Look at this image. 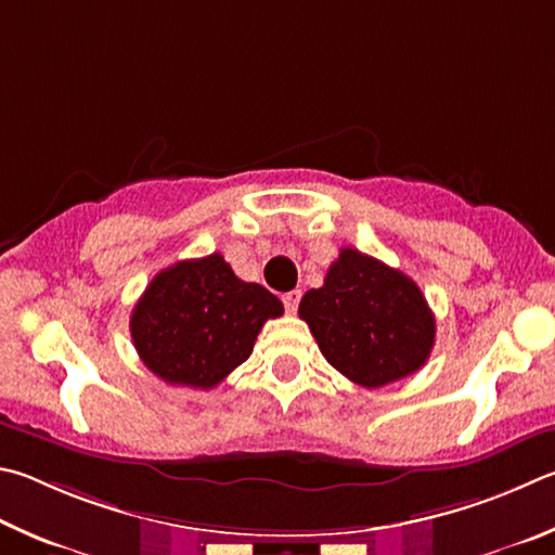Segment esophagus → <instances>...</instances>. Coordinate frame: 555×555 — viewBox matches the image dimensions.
Instances as JSON below:
<instances>
[{
  "mask_svg": "<svg viewBox=\"0 0 555 555\" xmlns=\"http://www.w3.org/2000/svg\"><path fill=\"white\" fill-rule=\"evenodd\" d=\"M299 299H302V293H299V289H293V293L283 295V305H285V309H287L289 314H295V312H297Z\"/></svg>",
  "mask_w": 555,
  "mask_h": 555,
  "instance_id": "34e87169",
  "label": "esophagus"
}]
</instances>
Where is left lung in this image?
Here are the masks:
<instances>
[{
	"instance_id": "obj_1",
	"label": "left lung",
	"mask_w": 555,
	"mask_h": 555,
	"mask_svg": "<svg viewBox=\"0 0 555 555\" xmlns=\"http://www.w3.org/2000/svg\"><path fill=\"white\" fill-rule=\"evenodd\" d=\"M299 317L326 361L367 390L420 371L436 338L414 280L356 248H341L324 285L302 297Z\"/></svg>"
}]
</instances>
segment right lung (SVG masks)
<instances>
[{"mask_svg": "<svg viewBox=\"0 0 555 555\" xmlns=\"http://www.w3.org/2000/svg\"><path fill=\"white\" fill-rule=\"evenodd\" d=\"M283 302L243 283L223 256L180 260L160 270L131 312V338L143 365L170 385L209 390L253 351Z\"/></svg>", "mask_w": 555, "mask_h": 555, "instance_id": "right-lung-1", "label": "right lung"}]
</instances>
